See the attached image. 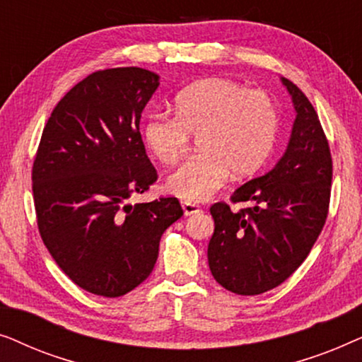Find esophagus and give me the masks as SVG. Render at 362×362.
Masks as SVG:
<instances>
[{"label":"esophagus","instance_id":"34e87169","mask_svg":"<svg viewBox=\"0 0 362 362\" xmlns=\"http://www.w3.org/2000/svg\"><path fill=\"white\" fill-rule=\"evenodd\" d=\"M182 211H185V216H192V214H197V212H201V207L194 204V202L185 201L182 202Z\"/></svg>","mask_w":362,"mask_h":362}]
</instances>
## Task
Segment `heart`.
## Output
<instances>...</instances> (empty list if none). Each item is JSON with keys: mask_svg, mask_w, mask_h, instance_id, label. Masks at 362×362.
I'll return each mask as SVG.
<instances>
[{"mask_svg": "<svg viewBox=\"0 0 362 362\" xmlns=\"http://www.w3.org/2000/svg\"><path fill=\"white\" fill-rule=\"evenodd\" d=\"M176 117L151 113L143 125L146 146L165 165H176L197 136L199 153L168 180L185 201H206L235 177L254 175L269 160L279 133V108L259 88L229 78H206L175 97Z\"/></svg>", "mask_w": 362, "mask_h": 362, "instance_id": "heart-1", "label": "heart"}]
</instances>
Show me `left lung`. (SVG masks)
<instances>
[{"label": "left lung", "mask_w": 362, "mask_h": 362, "mask_svg": "<svg viewBox=\"0 0 362 362\" xmlns=\"http://www.w3.org/2000/svg\"><path fill=\"white\" fill-rule=\"evenodd\" d=\"M296 112L285 155L267 175L240 186L239 212L211 206L214 234L207 247L211 274L237 295L265 293L308 257L328 217L333 161L318 113L303 92L281 77Z\"/></svg>", "instance_id": "1"}]
</instances>
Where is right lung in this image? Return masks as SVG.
I'll return each mask as SVG.
<instances>
[{
  "instance_id": "1",
  "label": "right lung",
  "mask_w": 362,
  "mask_h": 362,
  "mask_svg": "<svg viewBox=\"0 0 362 362\" xmlns=\"http://www.w3.org/2000/svg\"><path fill=\"white\" fill-rule=\"evenodd\" d=\"M160 86L140 67L97 71L61 98L44 127L33 165L39 234L81 288L117 298L148 279L160 239L182 216L176 197L128 204L158 173L140 133Z\"/></svg>"
}]
</instances>
